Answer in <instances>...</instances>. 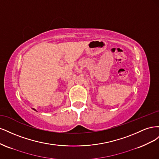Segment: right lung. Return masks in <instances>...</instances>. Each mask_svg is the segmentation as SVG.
<instances>
[{
	"mask_svg": "<svg viewBox=\"0 0 159 159\" xmlns=\"http://www.w3.org/2000/svg\"><path fill=\"white\" fill-rule=\"evenodd\" d=\"M32 109H34V111H37L35 109H34V108H32Z\"/></svg>",
	"mask_w": 159,
	"mask_h": 159,
	"instance_id": "obj_1",
	"label": "right lung"
}]
</instances>
